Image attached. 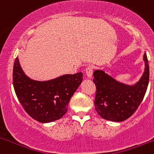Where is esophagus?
Listing matches in <instances>:
<instances>
[{
    "mask_svg": "<svg viewBox=\"0 0 154 154\" xmlns=\"http://www.w3.org/2000/svg\"><path fill=\"white\" fill-rule=\"evenodd\" d=\"M92 72H93V67H92V66H88V67L85 69V74H86L88 78H92Z\"/></svg>",
    "mask_w": 154,
    "mask_h": 154,
    "instance_id": "obj_1",
    "label": "esophagus"
}]
</instances>
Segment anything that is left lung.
<instances>
[{
	"label": "left lung",
	"mask_w": 154,
	"mask_h": 154,
	"mask_svg": "<svg viewBox=\"0 0 154 154\" xmlns=\"http://www.w3.org/2000/svg\"><path fill=\"white\" fill-rule=\"evenodd\" d=\"M145 64L141 78L134 85L117 81L103 70L93 72V82L96 86L95 109L106 120L122 122L130 117L143 101L149 83V64L146 53Z\"/></svg>",
	"instance_id": "obj_1"
}]
</instances>
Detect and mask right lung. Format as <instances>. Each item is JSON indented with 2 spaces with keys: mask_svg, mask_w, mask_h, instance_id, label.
Returning <instances> with one entry per match:
<instances>
[{
  "mask_svg": "<svg viewBox=\"0 0 154 154\" xmlns=\"http://www.w3.org/2000/svg\"><path fill=\"white\" fill-rule=\"evenodd\" d=\"M82 73L79 72L48 81H36L25 75L17 57L13 69L14 89L31 117L40 123H50L66 113L69 101L82 83Z\"/></svg>",
  "mask_w": 154,
  "mask_h": 154,
  "instance_id": "right-lung-1",
  "label": "right lung"
}]
</instances>
